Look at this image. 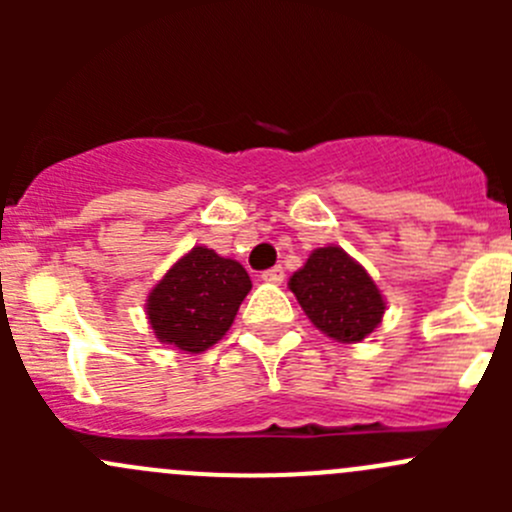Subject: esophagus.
Here are the masks:
<instances>
[{"label": "esophagus", "mask_w": 512, "mask_h": 512, "mask_svg": "<svg viewBox=\"0 0 512 512\" xmlns=\"http://www.w3.org/2000/svg\"><path fill=\"white\" fill-rule=\"evenodd\" d=\"M260 277H262V282H270V285H280V282L285 280V270L277 265V267H270V270L262 272Z\"/></svg>", "instance_id": "1"}]
</instances>
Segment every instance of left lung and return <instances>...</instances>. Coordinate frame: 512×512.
I'll return each mask as SVG.
<instances>
[{"instance_id":"8db88e82","label":"left lung","mask_w":512,"mask_h":512,"mask_svg":"<svg viewBox=\"0 0 512 512\" xmlns=\"http://www.w3.org/2000/svg\"><path fill=\"white\" fill-rule=\"evenodd\" d=\"M289 289L314 327L337 342H361L384 317L379 287L342 247L314 250L292 275Z\"/></svg>"}]
</instances>
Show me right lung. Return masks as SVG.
Returning <instances> with one entry per match:
<instances>
[{"label":"right lung","instance_id":"add662e5","mask_svg":"<svg viewBox=\"0 0 512 512\" xmlns=\"http://www.w3.org/2000/svg\"><path fill=\"white\" fill-rule=\"evenodd\" d=\"M250 287L240 262L193 247L148 294V322L160 342L200 354L223 339Z\"/></svg>","mask_w":512,"mask_h":512}]
</instances>
